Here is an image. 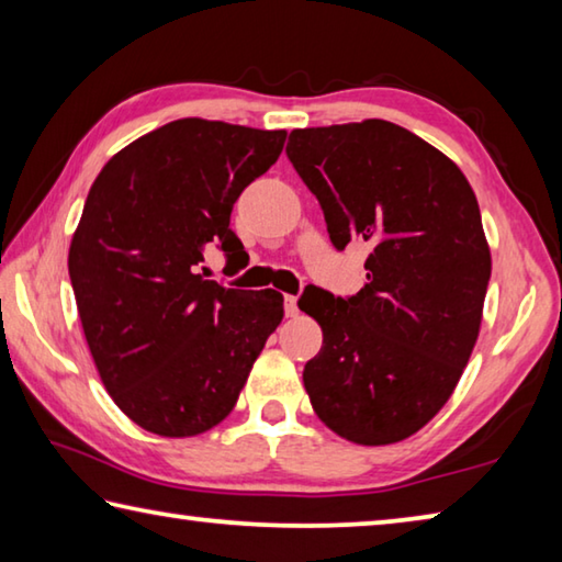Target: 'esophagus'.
Instances as JSON below:
<instances>
[{"mask_svg":"<svg viewBox=\"0 0 562 562\" xmlns=\"http://www.w3.org/2000/svg\"><path fill=\"white\" fill-rule=\"evenodd\" d=\"M284 315H288V317H297L300 315L297 297H294V294H288V297H284Z\"/></svg>","mask_w":562,"mask_h":562,"instance_id":"1","label":"esophagus"}]
</instances>
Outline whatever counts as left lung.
<instances>
[{"label": "left lung", "mask_w": 562, "mask_h": 562, "mask_svg": "<svg viewBox=\"0 0 562 562\" xmlns=\"http://www.w3.org/2000/svg\"><path fill=\"white\" fill-rule=\"evenodd\" d=\"M288 158L331 245H369L357 294L300 300L325 335L302 372L312 408L347 441H402L449 402L479 339L491 280L479 201L453 160L382 119L292 131Z\"/></svg>", "instance_id": "left-lung-1"}]
</instances>
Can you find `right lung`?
I'll return each mask as SVG.
<instances>
[{
	"label": "right lung",
	"instance_id": "add662e5",
	"mask_svg": "<svg viewBox=\"0 0 562 562\" xmlns=\"http://www.w3.org/2000/svg\"><path fill=\"white\" fill-rule=\"evenodd\" d=\"M284 131L180 119L113 156L69 247L81 327L113 402L150 434L198 436L233 412L282 294L198 272L205 245L243 258L231 213L280 158Z\"/></svg>",
	"mask_w": 562,
	"mask_h": 562
}]
</instances>
